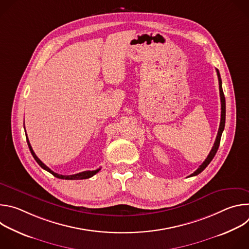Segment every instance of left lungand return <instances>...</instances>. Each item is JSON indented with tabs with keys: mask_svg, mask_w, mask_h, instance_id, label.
<instances>
[{
	"mask_svg": "<svg viewBox=\"0 0 249 249\" xmlns=\"http://www.w3.org/2000/svg\"><path fill=\"white\" fill-rule=\"evenodd\" d=\"M217 71V75H218V80H219V89H220V97H221V105H222V114H221V122H220V127H219V131H218V135L216 138V141L214 143V146H213L210 154L208 155L207 159L205 160V161L198 167V169L196 171H194V173H192L190 176H195L199 173H201L207 166L208 164L212 161V160L214 159L215 155L217 154V151L219 149L220 146V142H221V137L223 134V131L225 129V123H226V98H225V94L223 91V88H222V79L219 73V70L216 69Z\"/></svg>",
	"mask_w": 249,
	"mask_h": 249,
	"instance_id": "1",
	"label": "left lung"
}]
</instances>
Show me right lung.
<instances>
[{
    "mask_svg": "<svg viewBox=\"0 0 249 249\" xmlns=\"http://www.w3.org/2000/svg\"><path fill=\"white\" fill-rule=\"evenodd\" d=\"M25 136L27 137V135L25 134ZM26 141H27V145H28V148H29V150H30V153H31V155H32V157L34 158V160H36V162L43 168V169H45L46 171H48V172H50L51 174H53L55 177H57V178H60V179H67V180H80V179H87V178H89V177H91V176H93L94 174H96L99 170H100V168H98V169H95V170H87V171H83V172H80V173H77V174H72V175H62V174H58V173H56V172H54L53 170H51L47 165H45L38 158H37V156L35 155V153L33 152V150H32V148H31V146H30V143H29V141H28V138H26Z\"/></svg>",
    "mask_w": 249,
    "mask_h": 249,
    "instance_id": "obj_1",
    "label": "right lung"
}]
</instances>
